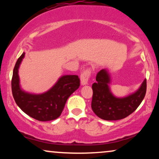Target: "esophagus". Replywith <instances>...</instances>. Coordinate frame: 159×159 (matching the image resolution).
<instances>
[{
  "label": "esophagus",
  "mask_w": 159,
  "mask_h": 159,
  "mask_svg": "<svg viewBox=\"0 0 159 159\" xmlns=\"http://www.w3.org/2000/svg\"><path fill=\"white\" fill-rule=\"evenodd\" d=\"M91 71L90 69H87L84 71L81 75V85H86L88 84L89 78L90 77Z\"/></svg>",
  "instance_id": "obj_1"
}]
</instances>
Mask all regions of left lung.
<instances>
[{
	"label": "left lung",
	"mask_w": 159,
	"mask_h": 159,
	"mask_svg": "<svg viewBox=\"0 0 159 159\" xmlns=\"http://www.w3.org/2000/svg\"><path fill=\"white\" fill-rule=\"evenodd\" d=\"M96 82L92 85V107L96 116L105 120H118L125 118L138 108L147 91V80H143L135 92L125 97H116L111 93V75L106 69L98 72Z\"/></svg>",
	"instance_id": "8db88e82"
}]
</instances>
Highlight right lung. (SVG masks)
I'll use <instances>...</instances> for the list:
<instances>
[{
    "label": "right lung",
    "instance_id": "add662e5",
    "mask_svg": "<svg viewBox=\"0 0 159 159\" xmlns=\"http://www.w3.org/2000/svg\"><path fill=\"white\" fill-rule=\"evenodd\" d=\"M25 53L20 56L13 69L12 93L16 103L21 111L39 121H50L61 116L67 99L80 86L78 75L61 76L51 89L40 94L30 93L20 86L19 69Z\"/></svg>",
    "mask_w": 159,
    "mask_h": 159
}]
</instances>
